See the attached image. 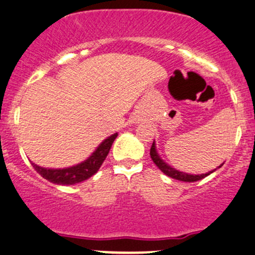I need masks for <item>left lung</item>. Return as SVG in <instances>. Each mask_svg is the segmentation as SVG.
Wrapping results in <instances>:
<instances>
[{"label": "left lung", "instance_id": "1", "mask_svg": "<svg viewBox=\"0 0 255 255\" xmlns=\"http://www.w3.org/2000/svg\"><path fill=\"white\" fill-rule=\"evenodd\" d=\"M150 157H151V160L154 161L155 165H156L157 167H159L166 176L171 177V178H175V179H177V181H183V182L199 181V179H203L204 177L209 176L210 173H213L214 171H215V170L209 171L208 173H203V175H189V173L177 171L173 167H171L170 165H167V163L163 161L161 157L159 156V154H157V151H156V145H155V141L152 143L151 148H150ZM222 165H224V163H222ZM221 166H219V167H221Z\"/></svg>", "mask_w": 255, "mask_h": 255}]
</instances>
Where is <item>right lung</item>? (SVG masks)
I'll return each instance as SVG.
<instances>
[{
	"mask_svg": "<svg viewBox=\"0 0 255 255\" xmlns=\"http://www.w3.org/2000/svg\"><path fill=\"white\" fill-rule=\"evenodd\" d=\"M116 136L117 133L107 136L85 161L80 162L76 166H71V167L66 168H45L35 165L34 162H31V165L40 176H42L45 179L55 184L71 186V184L80 183V182L90 178L98 172L100 166L105 161L107 154H109Z\"/></svg>",
	"mask_w": 255,
	"mask_h": 255,
	"instance_id": "add662e5",
	"label": "right lung"
}]
</instances>
